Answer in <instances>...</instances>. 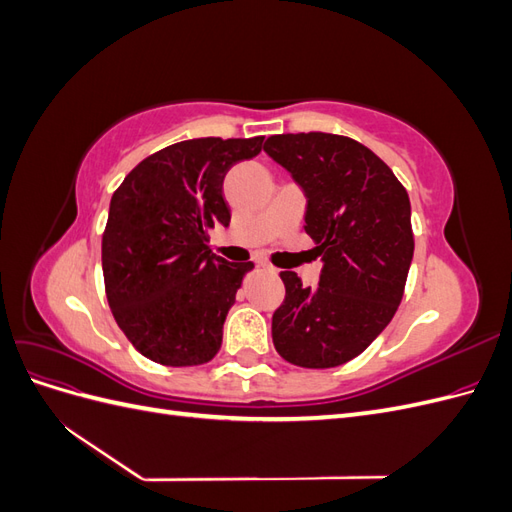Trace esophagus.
<instances>
[{
    "label": "esophagus",
    "mask_w": 512,
    "mask_h": 512,
    "mask_svg": "<svg viewBox=\"0 0 512 512\" xmlns=\"http://www.w3.org/2000/svg\"><path fill=\"white\" fill-rule=\"evenodd\" d=\"M258 267H262V269H265V271H273V267L269 265L267 260H258Z\"/></svg>",
    "instance_id": "34e87169"
}]
</instances>
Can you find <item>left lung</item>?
<instances>
[{
    "label": "left lung",
    "mask_w": 512,
    "mask_h": 512,
    "mask_svg": "<svg viewBox=\"0 0 512 512\" xmlns=\"http://www.w3.org/2000/svg\"><path fill=\"white\" fill-rule=\"evenodd\" d=\"M265 151L301 185L305 232L322 254L314 290L294 271L280 273L286 299L273 314V346L299 367L344 365L386 329L404 297L414 254L408 192L348 136L277 134Z\"/></svg>",
    "instance_id": "8db88e82"
}]
</instances>
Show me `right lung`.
Wrapping results in <instances>:
<instances>
[{
    "label": "right lung",
    "mask_w": 512,
    "mask_h": 512,
    "mask_svg": "<svg viewBox=\"0 0 512 512\" xmlns=\"http://www.w3.org/2000/svg\"><path fill=\"white\" fill-rule=\"evenodd\" d=\"M265 136L192 138L160 149L123 179L102 235L106 299L130 344L170 367L209 363L237 290L254 262H228L207 230L230 224L222 194L232 164Z\"/></svg>",
    "instance_id": "1"
}]
</instances>
